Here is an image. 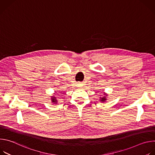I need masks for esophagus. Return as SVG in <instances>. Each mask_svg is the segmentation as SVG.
Returning a JSON list of instances; mask_svg holds the SVG:
<instances>
[{"mask_svg": "<svg viewBox=\"0 0 155 155\" xmlns=\"http://www.w3.org/2000/svg\"><path fill=\"white\" fill-rule=\"evenodd\" d=\"M77 86H78V87H81L83 86V84H82L81 83H77Z\"/></svg>", "mask_w": 155, "mask_h": 155, "instance_id": "esophagus-1", "label": "esophagus"}]
</instances>
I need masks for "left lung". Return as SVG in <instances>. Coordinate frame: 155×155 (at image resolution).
<instances>
[{"label":"left lung","instance_id":"8db88e82","mask_svg":"<svg viewBox=\"0 0 155 155\" xmlns=\"http://www.w3.org/2000/svg\"><path fill=\"white\" fill-rule=\"evenodd\" d=\"M104 96L103 97H100V101L102 102H104L105 101H107V96H108V94H107L106 93H104Z\"/></svg>","mask_w":155,"mask_h":155}]
</instances>
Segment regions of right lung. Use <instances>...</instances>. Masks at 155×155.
Returning <instances> with one entry per match:
<instances>
[{
  "mask_svg": "<svg viewBox=\"0 0 155 155\" xmlns=\"http://www.w3.org/2000/svg\"><path fill=\"white\" fill-rule=\"evenodd\" d=\"M51 102H53V103H54V104H58L57 102H58V101H57V99H56V97H54V96H51Z\"/></svg>",
  "mask_w": 155,
  "mask_h": 155,
  "instance_id": "obj_1",
  "label": "right lung"
}]
</instances>
